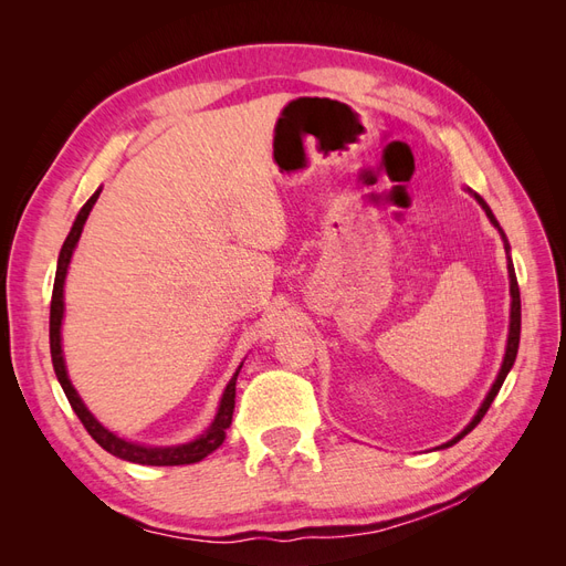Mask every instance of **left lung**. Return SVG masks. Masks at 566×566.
<instances>
[{
    "instance_id": "8db88e82",
    "label": "left lung",
    "mask_w": 566,
    "mask_h": 566,
    "mask_svg": "<svg viewBox=\"0 0 566 566\" xmlns=\"http://www.w3.org/2000/svg\"><path fill=\"white\" fill-rule=\"evenodd\" d=\"M470 191V196H474V200L482 205V210L486 212V217H489V221L491 224L499 229V233H501V238H503V243H505V254H507V276H510V331H507V345H505V356H503V364H501V370H499V375H495V382L491 385V389H489V394H486V399L482 401V406H479V410L474 413V418L468 422V427L465 430H462L460 434H455L451 441H447V443H441V447H437V449H449V447H453V443H458L462 437L465 434H470L474 427L482 422V418L486 416V410H489V406L493 403V399H495V394L501 391V387H503V382H505V378H507V373H510V368H512V364H515V358H517V349H520V331H522V302H520V285H517V276H515V266H512V260H510V243H507V238H505V233H503V229H501V224H499V219L493 217V212H491V208L486 205V200L479 196V193H474L472 188H468Z\"/></svg>"
}]
</instances>
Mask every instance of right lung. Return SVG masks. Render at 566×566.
Here are the masks:
<instances>
[{"instance_id":"obj_1","label":"right lung","mask_w":566,"mask_h":566,"mask_svg":"<svg viewBox=\"0 0 566 566\" xmlns=\"http://www.w3.org/2000/svg\"><path fill=\"white\" fill-rule=\"evenodd\" d=\"M98 193H101V188L87 202L82 205V210L77 212V217L73 221V229H71V233H67L65 243L61 248V254H59L56 281H54V293H51V314H49L51 364H54L56 378H59V382L65 391L67 401H71L77 418L82 420L84 427H87V432L92 434V439L98 443L101 449H106L115 458L139 462V465H158V468H163V465H191V462L208 458L212 451H217L221 447V443H224L227 430L231 427V418H233V406H235V380H238V373H241L243 364L238 366V370L233 373V378L229 380L224 394H221V401H219V408H217V416H214L212 424L200 437H196L193 441L177 443V447H146V443L117 437L115 432L108 430V427H104L94 418L92 410L84 406V401L80 399V394L73 387L71 378H67L63 345H61V325H63V312H65L63 285H65V276H67V266H71L73 252L77 248V241H80L82 229H84V221H87V217L94 208V202L98 200Z\"/></svg>"}]
</instances>
